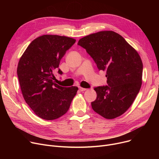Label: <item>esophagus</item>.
Returning a JSON list of instances; mask_svg holds the SVG:
<instances>
[{
	"label": "esophagus",
	"instance_id": "esophagus-1",
	"mask_svg": "<svg viewBox=\"0 0 159 159\" xmlns=\"http://www.w3.org/2000/svg\"><path fill=\"white\" fill-rule=\"evenodd\" d=\"M79 90H80V91H86V90L87 89H86V88H81V87H79Z\"/></svg>",
	"mask_w": 159,
	"mask_h": 159
}]
</instances>
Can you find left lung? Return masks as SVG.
I'll return each mask as SVG.
<instances>
[{"mask_svg":"<svg viewBox=\"0 0 159 159\" xmlns=\"http://www.w3.org/2000/svg\"><path fill=\"white\" fill-rule=\"evenodd\" d=\"M86 50L99 71H106V86L94 87L97 97L92 109L107 119L126 112L142 85L143 64L136 50L121 35L103 31L80 39L78 44Z\"/></svg>","mask_w":159,"mask_h":159,"instance_id":"obj_1","label":"left lung"}]
</instances>
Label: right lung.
<instances>
[{
  "instance_id": "obj_1",
  "label": "right lung",
  "mask_w": 159,
  "mask_h": 159,
  "mask_svg": "<svg viewBox=\"0 0 159 159\" xmlns=\"http://www.w3.org/2000/svg\"><path fill=\"white\" fill-rule=\"evenodd\" d=\"M76 40L44 35L33 40L20 57L17 75L25 101L44 120H54L68 111L78 88L58 86L53 72ZM58 74L62 71L58 69Z\"/></svg>"
}]
</instances>
